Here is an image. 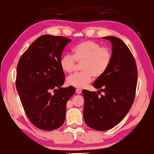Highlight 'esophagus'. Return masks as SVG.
<instances>
[{
  "instance_id": "esophagus-1",
  "label": "esophagus",
  "mask_w": 154,
  "mask_h": 154,
  "mask_svg": "<svg viewBox=\"0 0 154 154\" xmlns=\"http://www.w3.org/2000/svg\"><path fill=\"white\" fill-rule=\"evenodd\" d=\"M76 92L78 94H80L82 93V90H80V89H76Z\"/></svg>"
}]
</instances>
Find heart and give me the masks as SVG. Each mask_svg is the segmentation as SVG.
Returning <instances> with one entry per match:
<instances>
[{
	"label": "heart",
	"instance_id": "obj_1",
	"mask_svg": "<svg viewBox=\"0 0 154 154\" xmlns=\"http://www.w3.org/2000/svg\"><path fill=\"white\" fill-rule=\"evenodd\" d=\"M112 52L106 47L93 41L78 43L72 51V56L64 55L60 66L64 72L70 74L76 70L77 63L81 64V72L68 76L66 84L77 88H84L90 83L93 76L100 78L107 70L112 60Z\"/></svg>",
	"mask_w": 154,
	"mask_h": 154
}]
</instances>
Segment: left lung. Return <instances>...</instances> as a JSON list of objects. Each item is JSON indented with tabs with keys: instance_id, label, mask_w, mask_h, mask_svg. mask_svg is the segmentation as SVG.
Masks as SVG:
<instances>
[{
	"instance_id": "8db88e82",
	"label": "left lung",
	"mask_w": 154,
	"mask_h": 154,
	"mask_svg": "<svg viewBox=\"0 0 154 154\" xmlns=\"http://www.w3.org/2000/svg\"><path fill=\"white\" fill-rule=\"evenodd\" d=\"M103 39L112 44V60L106 72L97 78L93 86L99 89L97 93L103 91L104 95L98 97L95 91H82L84 121L99 131L111 129L125 118L134 102L138 78L135 59L126 44L115 37Z\"/></svg>"
}]
</instances>
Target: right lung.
I'll list each match as a JSON object with an SVG mask.
<instances>
[{
	"label": "right lung",
	"mask_w": 154,
	"mask_h": 154,
	"mask_svg": "<svg viewBox=\"0 0 154 154\" xmlns=\"http://www.w3.org/2000/svg\"><path fill=\"white\" fill-rule=\"evenodd\" d=\"M71 42L63 36L39 37L20 57L16 86L27 117L39 129L53 131L65 120L67 101L73 86L61 88L64 74L60 66L63 51ZM53 89L52 94L50 91Z\"/></svg>",
	"instance_id": "right-lung-1"
}]
</instances>
